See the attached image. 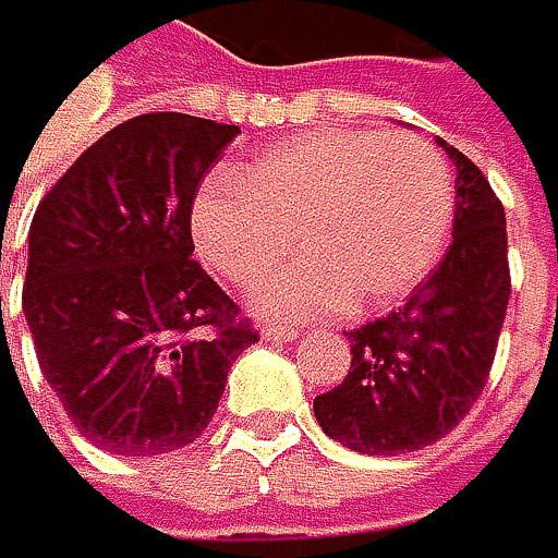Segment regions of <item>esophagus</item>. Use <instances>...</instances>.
I'll use <instances>...</instances> for the list:
<instances>
[{
	"mask_svg": "<svg viewBox=\"0 0 558 558\" xmlns=\"http://www.w3.org/2000/svg\"><path fill=\"white\" fill-rule=\"evenodd\" d=\"M264 338H267V341H294L298 331H294V328H281V325H267V328H264Z\"/></svg>",
	"mask_w": 558,
	"mask_h": 558,
	"instance_id": "1",
	"label": "esophagus"
}]
</instances>
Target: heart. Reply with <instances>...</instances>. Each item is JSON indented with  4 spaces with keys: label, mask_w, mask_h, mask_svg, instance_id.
<instances>
[{
    "label": "heart",
    "mask_w": 558,
    "mask_h": 558,
    "mask_svg": "<svg viewBox=\"0 0 558 558\" xmlns=\"http://www.w3.org/2000/svg\"><path fill=\"white\" fill-rule=\"evenodd\" d=\"M456 223V177L415 133L328 130L210 177L190 210L197 254L233 288H254L298 247L304 257L254 298L270 317L344 304L385 307L422 284Z\"/></svg>",
    "instance_id": "1"
}]
</instances>
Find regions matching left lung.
Returning a JSON list of instances; mask_svg holds the SVG:
<instances>
[{
	"instance_id": "obj_1",
	"label": "left lung",
	"mask_w": 558,
	"mask_h": 558,
	"mask_svg": "<svg viewBox=\"0 0 558 558\" xmlns=\"http://www.w3.org/2000/svg\"><path fill=\"white\" fill-rule=\"evenodd\" d=\"M456 163L452 247L398 311L354 331L351 372L314 398V418L361 456L435 445L478 401L512 294L506 210L485 173L438 140Z\"/></svg>"
}]
</instances>
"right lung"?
Returning <instances> with one entry per match:
<instances>
[{"label":"right lung","instance_id":"obj_1","mask_svg":"<svg viewBox=\"0 0 558 558\" xmlns=\"http://www.w3.org/2000/svg\"><path fill=\"white\" fill-rule=\"evenodd\" d=\"M241 130L143 113L102 133L39 201L23 284L39 368L110 456H167L210 425L257 328L194 260L190 210Z\"/></svg>","mask_w":558,"mask_h":558}]
</instances>
